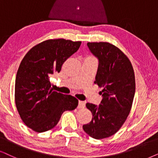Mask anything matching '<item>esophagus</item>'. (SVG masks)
Returning a JSON list of instances; mask_svg holds the SVG:
<instances>
[{
	"instance_id": "esophagus-1",
	"label": "esophagus",
	"mask_w": 158,
	"mask_h": 158,
	"mask_svg": "<svg viewBox=\"0 0 158 158\" xmlns=\"http://www.w3.org/2000/svg\"><path fill=\"white\" fill-rule=\"evenodd\" d=\"M85 107V102L83 101L79 100V105H78V108H84Z\"/></svg>"
}]
</instances>
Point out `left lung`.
Wrapping results in <instances>:
<instances>
[{"label": "left lung", "mask_w": 158, "mask_h": 158, "mask_svg": "<svg viewBox=\"0 0 158 158\" xmlns=\"http://www.w3.org/2000/svg\"><path fill=\"white\" fill-rule=\"evenodd\" d=\"M87 45L99 59L94 82L103 88V98L99 106L86 104L93 118L83 129L91 137L102 139L115 134L127 120L135 94V76L129 58L116 46L107 42Z\"/></svg>", "instance_id": "obj_1"}]
</instances>
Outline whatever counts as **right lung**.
Returning a JSON list of instances; mask_svg holds the SVG:
<instances>
[{
  "label": "right lung",
  "mask_w": 158,
  "mask_h": 158,
  "mask_svg": "<svg viewBox=\"0 0 158 158\" xmlns=\"http://www.w3.org/2000/svg\"><path fill=\"white\" fill-rule=\"evenodd\" d=\"M81 41L50 39L27 52L19 67L15 81V103L21 118L33 131L41 133L57 125L62 113L73 110L78 100L52 91L50 77L80 47Z\"/></svg>",
  "instance_id": "1"
}]
</instances>
